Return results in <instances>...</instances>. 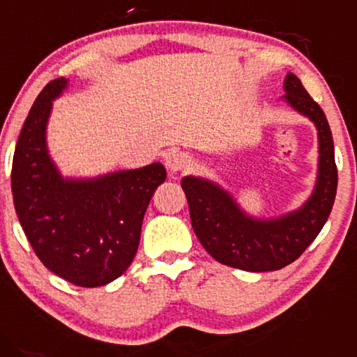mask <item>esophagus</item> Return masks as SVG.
<instances>
[{"instance_id": "1", "label": "esophagus", "mask_w": 357, "mask_h": 357, "mask_svg": "<svg viewBox=\"0 0 357 357\" xmlns=\"http://www.w3.org/2000/svg\"><path fill=\"white\" fill-rule=\"evenodd\" d=\"M192 163V158L189 153H183V151H170L165 158V165L167 170L170 174H177V172L185 170L189 168Z\"/></svg>"}]
</instances>
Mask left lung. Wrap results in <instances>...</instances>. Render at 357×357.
<instances>
[{
	"label": "left lung",
	"mask_w": 357,
	"mask_h": 357,
	"mask_svg": "<svg viewBox=\"0 0 357 357\" xmlns=\"http://www.w3.org/2000/svg\"><path fill=\"white\" fill-rule=\"evenodd\" d=\"M283 99L307 116L319 135V174L310 199L294 212L256 219L238 206L229 192L200 177H183L195 236L215 261L244 271H275L294 263L317 238L329 218L337 190V167L329 123L300 79L287 74Z\"/></svg>",
	"instance_id": "left-lung-1"
}]
</instances>
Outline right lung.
Here are the masks:
<instances>
[{
	"label": "right lung",
	"mask_w": 357,
	"mask_h": 357,
	"mask_svg": "<svg viewBox=\"0 0 357 357\" xmlns=\"http://www.w3.org/2000/svg\"><path fill=\"white\" fill-rule=\"evenodd\" d=\"M66 77L43 87L26 116L11 167L17 215L35 255L52 273L94 288L121 276L138 251L151 195L165 182L162 163L96 178H63L47 150L52 101Z\"/></svg>",
	"instance_id": "add662e5"
}]
</instances>
